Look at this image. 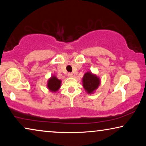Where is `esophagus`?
Listing matches in <instances>:
<instances>
[{
    "instance_id": "obj_1",
    "label": "esophagus",
    "mask_w": 146,
    "mask_h": 146,
    "mask_svg": "<svg viewBox=\"0 0 146 146\" xmlns=\"http://www.w3.org/2000/svg\"><path fill=\"white\" fill-rule=\"evenodd\" d=\"M68 77H72L73 76V74L71 73V72H69L68 74Z\"/></svg>"
}]
</instances>
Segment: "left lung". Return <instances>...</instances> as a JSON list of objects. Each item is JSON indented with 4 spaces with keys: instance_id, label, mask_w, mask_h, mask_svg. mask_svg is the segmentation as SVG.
I'll return each mask as SVG.
<instances>
[{
    "instance_id": "1",
    "label": "left lung",
    "mask_w": 146,
    "mask_h": 146,
    "mask_svg": "<svg viewBox=\"0 0 146 146\" xmlns=\"http://www.w3.org/2000/svg\"><path fill=\"white\" fill-rule=\"evenodd\" d=\"M82 81L83 86L88 93H92L100 85V79L90 72L84 75Z\"/></svg>"
}]
</instances>
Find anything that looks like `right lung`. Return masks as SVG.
I'll return each instance as SVG.
<instances>
[{"instance_id": "1", "label": "right lung", "mask_w": 146, "mask_h": 146, "mask_svg": "<svg viewBox=\"0 0 146 146\" xmlns=\"http://www.w3.org/2000/svg\"><path fill=\"white\" fill-rule=\"evenodd\" d=\"M61 84V81L56 76H52L49 79L48 82V88L52 92H56L60 88Z\"/></svg>"}]
</instances>
